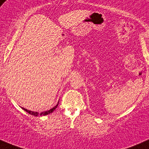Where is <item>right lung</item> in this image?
Wrapping results in <instances>:
<instances>
[{"instance_id": "1", "label": "right lung", "mask_w": 149, "mask_h": 149, "mask_svg": "<svg viewBox=\"0 0 149 149\" xmlns=\"http://www.w3.org/2000/svg\"><path fill=\"white\" fill-rule=\"evenodd\" d=\"M58 103L59 102H58V103H57V105L56 106H54L53 108H51V109L48 110V111H43V112H41V113H39V112H34V111H29V110L26 109V108H22L23 110H24V111H26V113H28L29 114L31 115H34V116H39V115H41V116H43V115H48L50 114V113H52L53 111L56 110V108H57V106H58Z\"/></svg>"}]
</instances>
